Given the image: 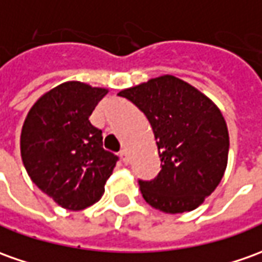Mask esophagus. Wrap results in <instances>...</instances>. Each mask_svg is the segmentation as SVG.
<instances>
[{"mask_svg":"<svg viewBox=\"0 0 262 262\" xmlns=\"http://www.w3.org/2000/svg\"><path fill=\"white\" fill-rule=\"evenodd\" d=\"M120 157H121V160H122V162H124V164H129V157H128V152L125 151V149H122V151H121Z\"/></svg>","mask_w":262,"mask_h":262,"instance_id":"obj_1","label":"esophagus"}]
</instances>
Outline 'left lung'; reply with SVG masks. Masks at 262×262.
Segmentation results:
<instances>
[{
    "label": "left lung",
    "mask_w": 262,
    "mask_h": 262,
    "mask_svg": "<svg viewBox=\"0 0 262 262\" xmlns=\"http://www.w3.org/2000/svg\"><path fill=\"white\" fill-rule=\"evenodd\" d=\"M145 114L152 127L162 168L140 181L144 200L167 214L198 208L224 177L230 135L224 115L195 86L160 75L118 93Z\"/></svg>",
    "instance_id": "8db88e82"
}]
</instances>
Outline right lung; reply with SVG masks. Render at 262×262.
<instances>
[{"label":"right lung","instance_id":"add662e5","mask_svg":"<svg viewBox=\"0 0 262 262\" xmlns=\"http://www.w3.org/2000/svg\"><path fill=\"white\" fill-rule=\"evenodd\" d=\"M108 90L67 81L38 98L25 117L19 148L31 181L59 207L81 211L100 200L117 157L102 148L90 115Z\"/></svg>","mask_w":262,"mask_h":262}]
</instances>
